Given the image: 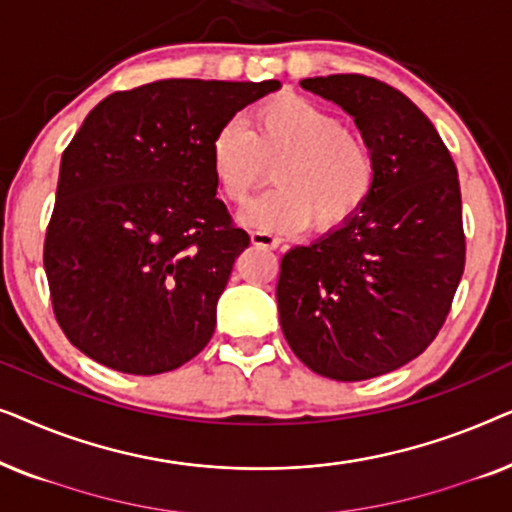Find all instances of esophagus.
Masks as SVG:
<instances>
[{
	"instance_id": "34e87169",
	"label": "esophagus",
	"mask_w": 512,
	"mask_h": 512,
	"mask_svg": "<svg viewBox=\"0 0 512 512\" xmlns=\"http://www.w3.org/2000/svg\"><path fill=\"white\" fill-rule=\"evenodd\" d=\"M251 244H254V247H261V249H277L279 240L275 235L263 233V230H256V233H251Z\"/></svg>"
}]
</instances>
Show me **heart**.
Listing matches in <instances>:
<instances>
[{"label":"heart","mask_w":512,"mask_h":512,"mask_svg":"<svg viewBox=\"0 0 512 512\" xmlns=\"http://www.w3.org/2000/svg\"><path fill=\"white\" fill-rule=\"evenodd\" d=\"M209 165L230 205H244L275 167L279 186L244 214L249 226L270 233L310 223L319 235L340 233L359 219L377 186V160L366 137L298 95L258 104L249 128L223 123L209 142Z\"/></svg>","instance_id":"heart-1"}]
</instances>
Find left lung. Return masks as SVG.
I'll use <instances>...</instances> for the list:
<instances>
[{
    "mask_svg": "<svg viewBox=\"0 0 512 512\" xmlns=\"http://www.w3.org/2000/svg\"><path fill=\"white\" fill-rule=\"evenodd\" d=\"M300 86L354 116L377 186L352 226L282 258L279 321L307 368L361 382L417 359L450 314L466 265L457 165L401 90L363 74Z\"/></svg>",
    "mask_w": 512,
    "mask_h": 512,
    "instance_id": "8db88e82",
    "label": "left lung"
}]
</instances>
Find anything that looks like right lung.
<instances>
[{"mask_svg": "<svg viewBox=\"0 0 512 512\" xmlns=\"http://www.w3.org/2000/svg\"><path fill=\"white\" fill-rule=\"evenodd\" d=\"M279 81L165 79L118 90L62 153L46 228L53 314L76 349L128 375L184 366L249 235L216 198L209 142Z\"/></svg>", "mask_w": 512, "mask_h": 512, "instance_id": "right-lung-1", "label": "right lung"}]
</instances>
